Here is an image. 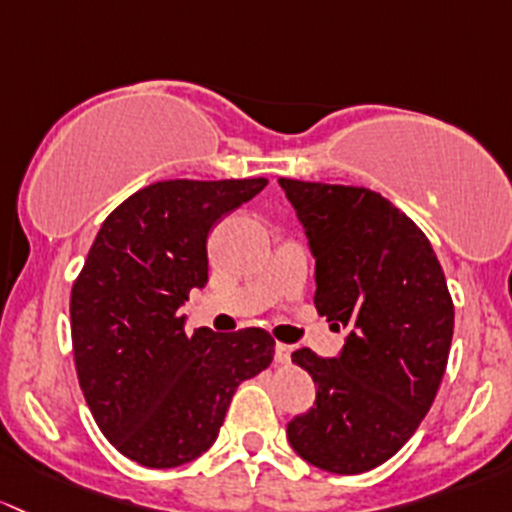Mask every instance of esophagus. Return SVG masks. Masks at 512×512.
Returning <instances> with one entry per match:
<instances>
[{"instance_id": "1", "label": "esophagus", "mask_w": 512, "mask_h": 512, "mask_svg": "<svg viewBox=\"0 0 512 512\" xmlns=\"http://www.w3.org/2000/svg\"><path fill=\"white\" fill-rule=\"evenodd\" d=\"M293 355V347L286 345V342H276V362L278 365H288Z\"/></svg>"}]
</instances>
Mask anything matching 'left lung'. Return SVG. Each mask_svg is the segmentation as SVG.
I'll list each match as a JSON object with an SVG mask.
<instances>
[{
	"label": "left lung",
	"mask_w": 512,
	"mask_h": 512,
	"mask_svg": "<svg viewBox=\"0 0 512 512\" xmlns=\"http://www.w3.org/2000/svg\"><path fill=\"white\" fill-rule=\"evenodd\" d=\"M278 184L315 258V308L350 330L337 357L293 352L318 392L288 424V444L323 471H372L412 439L439 392L453 337L444 271L419 226L382 194Z\"/></svg>",
	"instance_id": "1"
}]
</instances>
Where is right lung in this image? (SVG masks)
<instances>
[{
  "instance_id": "1",
  "label": "right lung",
  "mask_w": 512,
  "mask_h": 512,
  "mask_svg": "<svg viewBox=\"0 0 512 512\" xmlns=\"http://www.w3.org/2000/svg\"><path fill=\"white\" fill-rule=\"evenodd\" d=\"M268 179L155 182L100 226L71 293L78 382L105 439L147 468H175L217 441L236 387L273 360L261 328L184 333L179 313L209 281L207 239Z\"/></svg>"
}]
</instances>
